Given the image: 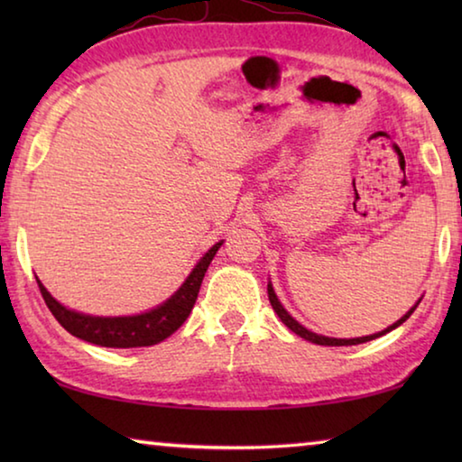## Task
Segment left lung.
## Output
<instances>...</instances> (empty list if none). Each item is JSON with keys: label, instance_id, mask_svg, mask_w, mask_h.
I'll list each match as a JSON object with an SVG mask.
<instances>
[{"label": "left lung", "instance_id": "1", "mask_svg": "<svg viewBox=\"0 0 462 462\" xmlns=\"http://www.w3.org/2000/svg\"><path fill=\"white\" fill-rule=\"evenodd\" d=\"M267 291H269L271 306H273V310H275V314L281 318V322H283V324L289 328V330L295 332L297 336H301V338H306V340L314 342V344H319V346H353V344H363V342H369V340L379 338V336L387 334V332H391V330H395L397 326H402V324L405 322V319H408V318L413 314V310H416L418 303H420V301H418L416 306H413L403 318L397 319L395 324H391L389 328H385V330H381V332H377V334L361 336V338H328V336H319V334H316V332H310L308 328H303L300 322H297V319H293L291 316H289L287 310H285L283 306H281V301L277 300V295H275V291H273V285H271V283L267 285Z\"/></svg>", "mask_w": 462, "mask_h": 462}]
</instances>
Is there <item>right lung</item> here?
<instances>
[{
	"label": "right lung",
	"mask_w": 462,
	"mask_h": 462,
	"mask_svg": "<svg viewBox=\"0 0 462 462\" xmlns=\"http://www.w3.org/2000/svg\"><path fill=\"white\" fill-rule=\"evenodd\" d=\"M220 240L217 245L208 250L201 256V261L195 264L191 275L185 279V283L177 289L175 295H171L165 303L156 306L151 311L138 316H120V318H101V316H88L79 314V311L69 310L54 300V297L46 291V287L38 281L41 293L44 297L46 306L57 318V322L65 328L69 334L77 336L85 342L97 344V346L107 348H138V346H152L165 338H169L179 326H181L187 316L191 314L198 300L199 287L203 275L209 267V263L222 246Z\"/></svg>",
	"instance_id": "obj_1"
}]
</instances>
